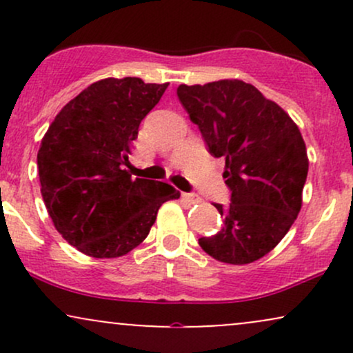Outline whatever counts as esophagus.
<instances>
[{"mask_svg":"<svg viewBox=\"0 0 353 353\" xmlns=\"http://www.w3.org/2000/svg\"><path fill=\"white\" fill-rule=\"evenodd\" d=\"M182 199L185 202H189V204H197V202H201L199 197L196 196V194H182Z\"/></svg>","mask_w":353,"mask_h":353,"instance_id":"esophagus-1","label":"esophagus"}]
</instances>
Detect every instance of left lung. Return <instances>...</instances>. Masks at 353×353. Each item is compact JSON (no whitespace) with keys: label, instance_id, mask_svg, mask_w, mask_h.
<instances>
[{"label":"left lung","instance_id":"left-lung-1","mask_svg":"<svg viewBox=\"0 0 353 353\" xmlns=\"http://www.w3.org/2000/svg\"><path fill=\"white\" fill-rule=\"evenodd\" d=\"M177 96L199 125L209 152L224 157L230 205L214 204L224 228L199 245L219 262L245 265L285 237L302 208L309 172L303 137L292 117L241 79L181 84Z\"/></svg>","mask_w":353,"mask_h":353}]
</instances>
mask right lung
Listing matches in <instances>:
<instances>
[{
	"instance_id": "add662e5",
	"label": "right lung",
	"mask_w": 353,
	"mask_h": 353,
	"mask_svg": "<svg viewBox=\"0 0 353 353\" xmlns=\"http://www.w3.org/2000/svg\"><path fill=\"white\" fill-rule=\"evenodd\" d=\"M169 83L106 78L56 114L38 151L41 196L58 232L79 252L116 259L148 237L164 202L181 192L161 181L132 179L131 143Z\"/></svg>"
}]
</instances>
